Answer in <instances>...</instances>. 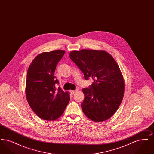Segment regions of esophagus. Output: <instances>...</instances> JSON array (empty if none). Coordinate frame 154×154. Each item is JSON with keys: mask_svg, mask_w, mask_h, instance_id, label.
I'll return each mask as SVG.
<instances>
[{"mask_svg": "<svg viewBox=\"0 0 154 154\" xmlns=\"http://www.w3.org/2000/svg\"><path fill=\"white\" fill-rule=\"evenodd\" d=\"M77 91V90H72V91H70V93L73 95L75 92H76Z\"/></svg>", "mask_w": 154, "mask_h": 154, "instance_id": "esophagus-1", "label": "esophagus"}]
</instances>
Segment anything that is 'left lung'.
I'll return each instance as SVG.
<instances>
[{
	"label": "left lung",
	"instance_id": "left-lung-1",
	"mask_svg": "<svg viewBox=\"0 0 154 154\" xmlns=\"http://www.w3.org/2000/svg\"><path fill=\"white\" fill-rule=\"evenodd\" d=\"M69 56L85 79L94 80L89 88L82 89L84 113L95 122L107 120L118 110L124 94V80L116 61L103 50L72 51Z\"/></svg>",
	"mask_w": 154,
	"mask_h": 154
}]
</instances>
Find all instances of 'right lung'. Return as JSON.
I'll list each match as a JSON object with an SVG mask.
<instances>
[{
  "instance_id": "add662e5",
  "label": "right lung",
  "mask_w": 154,
  "mask_h": 154,
  "mask_svg": "<svg viewBox=\"0 0 154 154\" xmlns=\"http://www.w3.org/2000/svg\"><path fill=\"white\" fill-rule=\"evenodd\" d=\"M64 50L45 52L38 55L29 66L25 92L30 108L43 119L55 120L60 117L70 101V96L56 84V66L64 55Z\"/></svg>"
}]
</instances>
